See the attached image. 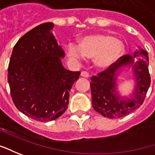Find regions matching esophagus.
<instances>
[{
	"label": "esophagus",
	"instance_id": "esophagus-1",
	"mask_svg": "<svg viewBox=\"0 0 155 155\" xmlns=\"http://www.w3.org/2000/svg\"><path fill=\"white\" fill-rule=\"evenodd\" d=\"M81 76L84 78H88L89 77V74L87 71H82V72L81 73Z\"/></svg>",
	"mask_w": 155,
	"mask_h": 155
}]
</instances>
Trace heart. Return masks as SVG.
Here are the masks:
<instances>
[{"mask_svg":"<svg viewBox=\"0 0 155 155\" xmlns=\"http://www.w3.org/2000/svg\"><path fill=\"white\" fill-rule=\"evenodd\" d=\"M123 41L105 33H95L83 37L79 46L69 43L66 45L68 56L73 60L81 61L84 57L94 58V64L100 69H107L118 61L124 53Z\"/></svg>","mask_w":155,"mask_h":155,"instance_id":"b5f03b06","label":"heart"}]
</instances>
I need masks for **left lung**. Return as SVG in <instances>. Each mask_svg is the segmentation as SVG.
<instances>
[{
  "label": "left lung",
  "mask_w": 155,
  "mask_h": 155,
  "mask_svg": "<svg viewBox=\"0 0 155 155\" xmlns=\"http://www.w3.org/2000/svg\"><path fill=\"white\" fill-rule=\"evenodd\" d=\"M133 56L126 55L104 72L91 78L94 109L108 118H119L139 108L150 86L147 53L138 46ZM124 71H130L133 78L131 94L122 95L117 80Z\"/></svg>",
  "instance_id": "1"
}]
</instances>
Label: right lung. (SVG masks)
<instances>
[{"instance_id": "right-lung-1", "label": "right lung", "mask_w": 155, "mask_h": 155, "mask_svg": "<svg viewBox=\"0 0 155 155\" xmlns=\"http://www.w3.org/2000/svg\"><path fill=\"white\" fill-rule=\"evenodd\" d=\"M53 28V23H43L22 36L14 45L8 69L15 106L40 122L55 120L64 113L70 89L81 74L63 67L65 54Z\"/></svg>"}]
</instances>
